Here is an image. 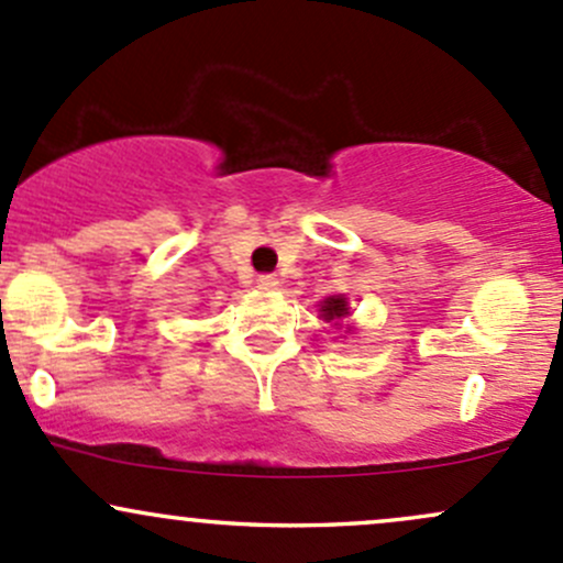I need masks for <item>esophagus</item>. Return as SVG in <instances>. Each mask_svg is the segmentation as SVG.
<instances>
[{"instance_id":"obj_1","label":"esophagus","mask_w":563,"mask_h":563,"mask_svg":"<svg viewBox=\"0 0 563 563\" xmlns=\"http://www.w3.org/2000/svg\"><path fill=\"white\" fill-rule=\"evenodd\" d=\"M256 288H262V291H275V288H277V277L275 275H258Z\"/></svg>"}]
</instances>
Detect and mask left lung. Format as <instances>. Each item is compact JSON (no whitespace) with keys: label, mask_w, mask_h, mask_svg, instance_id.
I'll list each match as a JSON object with an SVG mask.
<instances>
[{"label":"left lung","mask_w":563,"mask_h":563,"mask_svg":"<svg viewBox=\"0 0 563 563\" xmlns=\"http://www.w3.org/2000/svg\"><path fill=\"white\" fill-rule=\"evenodd\" d=\"M347 299H344V296H329V299L323 301V305H320V312H323V318L325 320H339V318H344V314H347Z\"/></svg>","instance_id":"left-lung-1"}]
</instances>
